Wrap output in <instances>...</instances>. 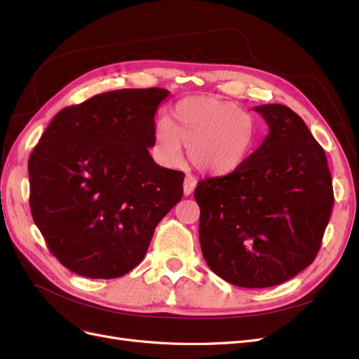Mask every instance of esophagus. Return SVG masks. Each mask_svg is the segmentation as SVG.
<instances>
[{
	"label": "esophagus",
	"instance_id": "1",
	"mask_svg": "<svg viewBox=\"0 0 359 359\" xmlns=\"http://www.w3.org/2000/svg\"><path fill=\"white\" fill-rule=\"evenodd\" d=\"M194 187H196V180H194L191 175H187L186 180H184V194H186V196H190Z\"/></svg>",
	"mask_w": 359,
	"mask_h": 359
}]
</instances>
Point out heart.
I'll use <instances>...</instances> for the list:
<instances>
[{
	"label": "heart",
	"mask_w": 359,
	"mask_h": 359,
	"mask_svg": "<svg viewBox=\"0 0 359 359\" xmlns=\"http://www.w3.org/2000/svg\"><path fill=\"white\" fill-rule=\"evenodd\" d=\"M257 144V121L248 111L215 97H191L173 107L169 121L154 132V156L166 166H180L182 147L193 166L211 175H227L244 166Z\"/></svg>",
	"instance_id": "obj_1"
}]
</instances>
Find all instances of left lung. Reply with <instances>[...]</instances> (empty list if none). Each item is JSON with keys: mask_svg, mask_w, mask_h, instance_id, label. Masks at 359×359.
<instances>
[{"mask_svg": "<svg viewBox=\"0 0 359 359\" xmlns=\"http://www.w3.org/2000/svg\"><path fill=\"white\" fill-rule=\"evenodd\" d=\"M255 111L269 127L262 145L238 170L194 190L205 262L247 289L285 283L307 268L334 203L327 156L302 118L285 104Z\"/></svg>", "mask_w": 359, "mask_h": 359, "instance_id": "left-lung-1", "label": "left lung"}]
</instances>
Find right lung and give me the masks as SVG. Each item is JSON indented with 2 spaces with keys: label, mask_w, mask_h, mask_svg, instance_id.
I'll return each instance as SVG.
<instances>
[{
  "label": "right lung",
  "mask_w": 359,
  "mask_h": 359,
  "mask_svg": "<svg viewBox=\"0 0 359 359\" xmlns=\"http://www.w3.org/2000/svg\"><path fill=\"white\" fill-rule=\"evenodd\" d=\"M163 88L97 94L60 111L28 160L29 208L60 262L88 278L140 264L156 226L182 198L184 173L158 166Z\"/></svg>",
  "instance_id": "1"
}]
</instances>
